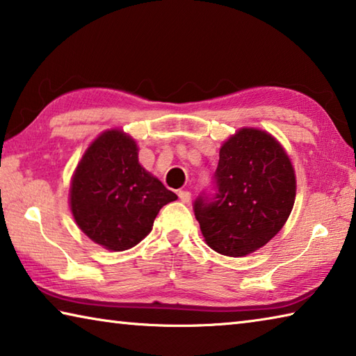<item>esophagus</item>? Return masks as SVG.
Segmentation results:
<instances>
[{
    "label": "esophagus",
    "instance_id": "esophagus-1",
    "mask_svg": "<svg viewBox=\"0 0 356 356\" xmlns=\"http://www.w3.org/2000/svg\"><path fill=\"white\" fill-rule=\"evenodd\" d=\"M177 195H179V200L182 201V202H185V204L190 202V200H191V193L186 191V190H180Z\"/></svg>",
    "mask_w": 356,
    "mask_h": 356
}]
</instances>
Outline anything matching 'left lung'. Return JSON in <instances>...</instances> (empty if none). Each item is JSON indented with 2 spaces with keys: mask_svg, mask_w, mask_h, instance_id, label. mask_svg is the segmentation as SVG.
I'll use <instances>...</instances> for the list:
<instances>
[{
  "mask_svg": "<svg viewBox=\"0 0 356 356\" xmlns=\"http://www.w3.org/2000/svg\"><path fill=\"white\" fill-rule=\"evenodd\" d=\"M213 197L193 204L206 243L242 257L267 245L291 215L297 191L292 161L270 134L245 127L220 149Z\"/></svg>",
  "mask_w": 356,
  "mask_h": 356,
  "instance_id": "left-lung-1",
  "label": "left lung"
}]
</instances>
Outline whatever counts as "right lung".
Returning a JSON list of instances; mask_svg holds the SVG:
<instances>
[{"label": "right lung", "instance_id": "right-lung-1", "mask_svg": "<svg viewBox=\"0 0 356 356\" xmlns=\"http://www.w3.org/2000/svg\"><path fill=\"white\" fill-rule=\"evenodd\" d=\"M69 204L78 227L104 248H134L152 231L160 209L177 200L138 161V146L111 129L89 144L72 176Z\"/></svg>", "mask_w": 356, "mask_h": 356}]
</instances>
